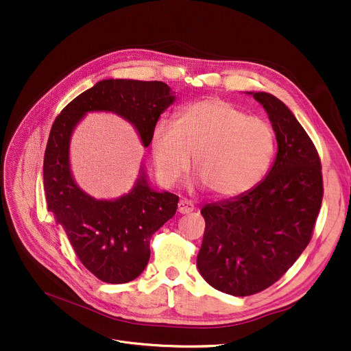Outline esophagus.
Listing matches in <instances>:
<instances>
[{
  "label": "esophagus",
  "mask_w": 351,
  "mask_h": 351,
  "mask_svg": "<svg viewBox=\"0 0 351 351\" xmlns=\"http://www.w3.org/2000/svg\"><path fill=\"white\" fill-rule=\"evenodd\" d=\"M193 209H195L193 204H192L191 200H186V199H182V200L179 202V205H178V210H179V213H182V215H188V213L193 212Z\"/></svg>",
  "instance_id": "34e87169"
}]
</instances>
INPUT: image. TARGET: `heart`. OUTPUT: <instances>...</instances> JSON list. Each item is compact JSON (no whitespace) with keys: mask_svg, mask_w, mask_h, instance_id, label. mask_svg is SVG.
Segmentation results:
<instances>
[{"mask_svg":"<svg viewBox=\"0 0 351 351\" xmlns=\"http://www.w3.org/2000/svg\"><path fill=\"white\" fill-rule=\"evenodd\" d=\"M274 132L263 119L223 99H204L183 108L176 122L160 121L151 135L158 178L173 185L195 168L219 197H236L259 183L274 155Z\"/></svg>","mask_w":351,"mask_h":351,"instance_id":"1","label":"heart"}]
</instances>
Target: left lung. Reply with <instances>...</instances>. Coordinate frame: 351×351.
Wrapping results in <instances>:
<instances>
[{"label": "left lung", "instance_id": "1", "mask_svg": "<svg viewBox=\"0 0 351 351\" xmlns=\"http://www.w3.org/2000/svg\"><path fill=\"white\" fill-rule=\"evenodd\" d=\"M249 94L269 115L278 155L259 185L200 210L206 228L196 261L212 287L239 298L267 289L299 259L323 199L320 158L303 126L280 99Z\"/></svg>", "mask_w": 351, "mask_h": 351}]
</instances>
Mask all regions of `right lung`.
Listing matches in <instances>:
<instances>
[{"label":"right lung","instance_id":"1","mask_svg":"<svg viewBox=\"0 0 351 351\" xmlns=\"http://www.w3.org/2000/svg\"><path fill=\"white\" fill-rule=\"evenodd\" d=\"M175 92L160 81L104 80L71 101L55 119L44 155V191L48 210L65 230L81 263L105 283H128L149 262L152 234L176 213L179 197L156 192L143 166L131 192L117 199H95L72 178L69 143L88 112H112L132 123L146 147Z\"/></svg>","mask_w":351,"mask_h":351}]
</instances>
